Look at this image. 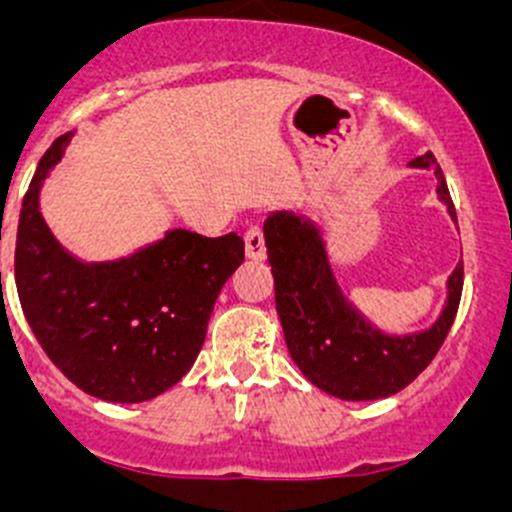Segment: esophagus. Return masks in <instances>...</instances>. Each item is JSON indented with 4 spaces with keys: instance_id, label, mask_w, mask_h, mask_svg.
Returning <instances> with one entry per match:
<instances>
[{
    "instance_id": "34e87169",
    "label": "esophagus",
    "mask_w": 512,
    "mask_h": 512,
    "mask_svg": "<svg viewBox=\"0 0 512 512\" xmlns=\"http://www.w3.org/2000/svg\"><path fill=\"white\" fill-rule=\"evenodd\" d=\"M245 255L250 260H265V235H262V230L257 225H250L245 230Z\"/></svg>"
}]
</instances>
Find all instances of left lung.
Segmentation results:
<instances>
[{
  "label": "left lung",
  "instance_id": "obj_1",
  "mask_svg": "<svg viewBox=\"0 0 512 512\" xmlns=\"http://www.w3.org/2000/svg\"><path fill=\"white\" fill-rule=\"evenodd\" d=\"M411 168H433L438 200L453 223L451 193L433 153L411 160ZM267 260L275 277V304L289 356L317 389L344 401H374L399 394L441 349L463 289V262L448 277L443 312L416 334H384L344 297L327 257L322 230L302 215L277 210L265 220Z\"/></svg>",
  "mask_w": 512,
  "mask_h": 512
}]
</instances>
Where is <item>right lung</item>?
Instances as JSON below:
<instances>
[{
	"label": "right lung",
	"instance_id": "add662e5",
	"mask_svg": "<svg viewBox=\"0 0 512 512\" xmlns=\"http://www.w3.org/2000/svg\"><path fill=\"white\" fill-rule=\"evenodd\" d=\"M71 136L51 143L24 195L14 252L19 302L66 379L101 401L141 404L188 374L215 299L245 260V242L237 232L168 230L121 260L81 262L39 210L41 185Z\"/></svg>",
	"mask_w": 512,
	"mask_h": 512
}]
</instances>
